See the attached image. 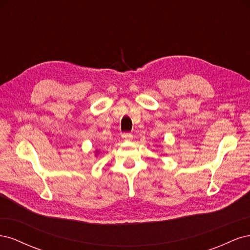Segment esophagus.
<instances>
[{
	"mask_svg": "<svg viewBox=\"0 0 250 250\" xmlns=\"http://www.w3.org/2000/svg\"><path fill=\"white\" fill-rule=\"evenodd\" d=\"M122 138L125 140H131L132 139V134L129 132H123L122 133Z\"/></svg>",
	"mask_w": 250,
	"mask_h": 250,
	"instance_id": "1",
	"label": "esophagus"
}]
</instances>
